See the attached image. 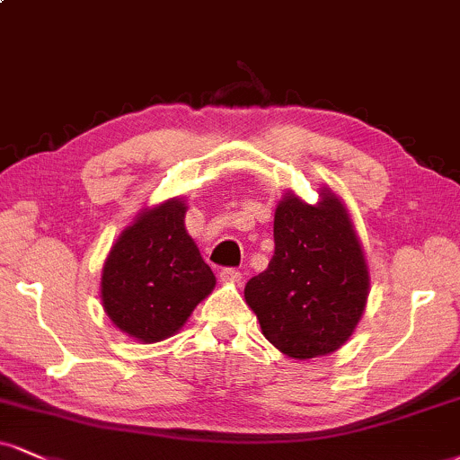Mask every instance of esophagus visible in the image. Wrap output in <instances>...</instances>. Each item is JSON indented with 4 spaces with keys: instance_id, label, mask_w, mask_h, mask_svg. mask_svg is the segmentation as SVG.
Segmentation results:
<instances>
[{
    "instance_id": "esophagus-1",
    "label": "esophagus",
    "mask_w": 460,
    "mask_h": 460,
    "mask_svg": "<svg viewBox=\"0 0 460 460\" xmlns=\"http://www.w3.org/2000/svg\"><path fill=\"white\" fill-rule=\"evenodd\" d=\"M218 276H220V280H223V283H231V285H240L242 283V274L234 268L220 270Z\"/></svg>"
}]
</instances>
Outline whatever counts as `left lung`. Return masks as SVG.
Segmentation results:
<instances>
[{
  "label": "left lung",
  "mask_w": 460,
  "mask_h": 460,
  "mask_svg": "<svg viewBox=\"0 0 460 460\" xmlns=\"http://www.w3.org/2000/svg\"><path fill=\"white\" fill-rule=\"evenodd\" d=\"M319 201L287 190L274 212V257L246 283L263 336L285 356L311 359L341 349L370 291L367 254L345 203L330 188Z\"/></svg>",
  "instance_id": "1"
}]
</instances>
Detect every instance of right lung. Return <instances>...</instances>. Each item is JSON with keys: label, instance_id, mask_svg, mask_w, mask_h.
<instances>
[{"label": "right lung", "instance_id": "add662e5", "mask_svg": "<svg viewBox=\"0 0 460 460\" xmlns=\"http://www.w3.org/2000/svg\"><path fill=\"white\" fill-rule=\"evenodd\" d=\"M186 209L180 197L141 209L104 259V313L115 328L139 342L173 336L216 285L186 231Z\"/></svg>", "mask_w": 460, "mask_h": 460}]
</instances>
